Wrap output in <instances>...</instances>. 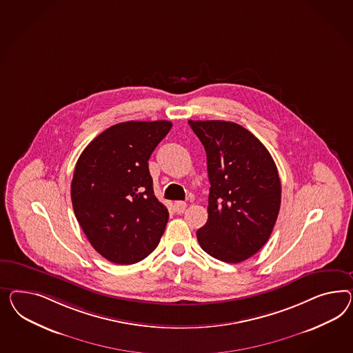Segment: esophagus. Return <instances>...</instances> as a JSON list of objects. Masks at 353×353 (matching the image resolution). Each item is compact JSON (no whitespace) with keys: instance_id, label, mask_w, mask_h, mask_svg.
<instances>
[{"instance_id":"esophagus-1","label":"esophagus","mask_w":353,"mask_h":353,"mask_svg":"<svg viewBox=\"0 0 353 353\" xmlns=\"http://www.w3.org/2000/svg\"><path fill=\"white\" fill-rule=\"evenodd\" d=\"M186 207H188V204L185 201H176L174 203V210L177 213H182L183 210H186Z\"/></svg>"}]
</instances>
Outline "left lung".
<instances>
[{
  "label": "left lung",
  "mask_w": 353,
  "mask_h": 353,
  "mask_svg": "<svg viewBox=\"0 0 353 353\" xmlns=\"http://www.w3.org/2000/svg\"><path fill=\"white\" fill-rule=\"evenodd\" d=\"M207 152L210 182L207 223L196 231L201 249L239 263L270 238L281 203L276 164L247 128L226 121H189Z\"/></svg>",
  "instance_id": "1"
}]
</instances>
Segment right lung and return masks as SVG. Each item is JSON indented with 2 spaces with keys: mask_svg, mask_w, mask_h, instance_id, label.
I'll list each match as a JSON object with an SVG mask.
<instances>
[{
  "mask_svg": "<svg viewBox=\"0 0 353 353\" xmlns=\"http://www.w3.org/2000/svg\"><path fill=\"white\" fill-rule=\"evenodd\" d=\"M171 127L168 121L114 124L77 161L74 214L96 252L113 263L140 262L161 241L170 213L154 195L148 161Z\"/></svg>",
  "mask_w": 353,
  "mask_h": 353,
  "instance_id": "right-lung-1",
  "label": "right lung"
}]
</instances>
